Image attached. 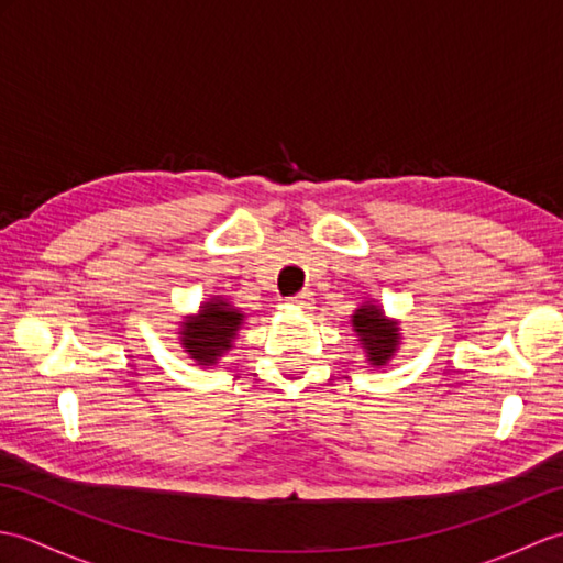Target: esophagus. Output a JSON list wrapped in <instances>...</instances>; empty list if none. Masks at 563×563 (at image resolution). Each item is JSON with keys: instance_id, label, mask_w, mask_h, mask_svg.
Masks as SVG:
<instances>
[{"instance_id": "esophagus-1", "label": "esophagus", "mask_w": 563, "mask_h": 563, "mask_svg": "<svg viewBox=\"0 0 563 563\" xmlns=\"http://www.w3.org/2000/svg\"><path fill=\"white\" fill-rule=\"evenodd\" d=\"M290 305H295V307H309L312 305V292H297L295 297H290Z\"/></svg>"}]
</instances>
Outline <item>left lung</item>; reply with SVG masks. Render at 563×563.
Returning a JSON list of instances; mask_svg holds the SVG:
<instances>
[{
  "label": "left lung",
  "mask_w": 563,
  "mask_h": 563,
  "mask_svg": "<svg viewBox=\"0 0 563 563\" xmlns=\"http://www.w3.org/2000/svg\"><path fill=\"white\" fill-rule=\"evenodd\" d=\"M353 327L361 333L363 349L373 365H385L399 341L397 321H387L377 307H361L353 314Z\"/></svg>",
  "instance_id": "1"
}]
</instances>
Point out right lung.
Listing matches in <instances>:
<instances>
[{
  "mask_svg": "<svg viewBox=\"0 0 563 563\" xmlns=\"http://www.w3.org/2000/svg\"><path fill=\"white\" fill-rule=\"evenodd\" d=\"M239 327H242V314L236 309L222 300L208 302L206 309H200L198 319L184 324V349L200 365L214 363L227 349H232Z\"/></svg>",
  "mask_w": 563,
  "mask_h": 563,
  "instance_id": "add662e5",
  "label": "right lung"
}]
</instances>
